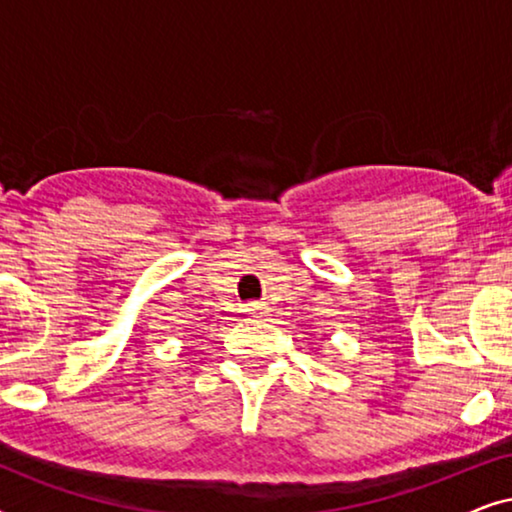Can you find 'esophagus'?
<instances>
[{
	"mask_svg": "<svg viewBox=\"0 0 512 512\" xmlns=\"http://www.w3.org/2000/svg\"><path fill=\"white\" fill-rule=\"evenodd\" d=\"M263 310H265L263 303H249L247 305V312H251V314H263Z\"/></svg>",
	"mask_w": 512,
	"mask_h": 512,
	"instance_id": "34e87169",
	"label": "esophagus"
}]
</instances>
